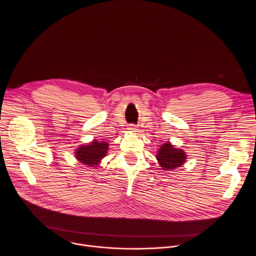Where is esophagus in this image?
<instances>
[{"label":"esophagus","mask_w":256,"mask_h":256,"mask_svg":"<svg viewBox=\"0 0 256 256\" xmlns=\"http://www.w3.org/2000/svg\"><path fill=\"white\" fill-rule=\"evenodd\" d=\"M128 130H132V132H136V124H130Z\"/></svg>","instance_id":"1"}]
</instances>
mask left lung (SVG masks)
Instances as JSON below:
<instances>
[{
    "label": "left lung",
    "mask_w": 256,
    "mask_h": 256,
    "mask_svg": "<svg viewBox=\"0 0 256 256\" xmlns=\"http://www.w3.org/2000/svg\"><path fill=\"white\" fill-rule=\"evenodd\" d=\"M186 155L184 150L174 148L170 142L163 144L157 154V160L163 170H173L186 162Z\"/></svg>",
    "instance_id": "obj_1"
}]
</instances>
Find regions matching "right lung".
<instances>
[{"instance_id":"add662e5","label":"right lung","mask_w":256,"mask_h":256,"mask_svg":"<svg viewBox=\"0 0 256 256\" xmlns=\"http://www.w3.org/2000/svg\"><path fill=\"white\" fill-rule=\"evenodd\" d=\"M108 144L106 142L93 140L90 144H84L77 150V159L89 167H95L100 160L106 156Z\"/></svg>"}]
</instances>
